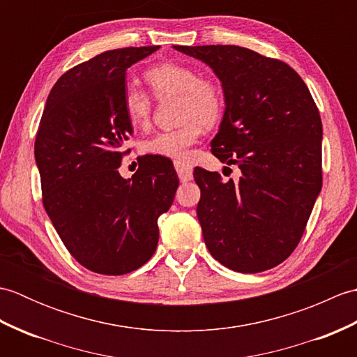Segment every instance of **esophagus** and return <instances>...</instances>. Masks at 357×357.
Instances as JSON below:
<instances>
[{
	"label": "esophagus",
	"instance_id": "obj_1",
	"mask_svg": "<svg viewBox=\"0 0 357 357\" xmlns=\"http://www.w3.org/2000/svg\"><path fill=\"white\" fill-rule=\"evenodd\" d=\"M174 169H176L178 176L181 179V183H187L193 178V169L192 165L184 161H174Z\"/></svg>",
	"mask_w": 357,
	"mask_h": 357
}]
</instances>
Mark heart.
Instances as JSON below:
<instances>
[{
	"label": "heart",
	"mask_w": 357,
	"mask_h": 357,
	"mask_svg": "<svg viewBox=\"0 0 357 357\" xmlns=\"http://www.w3.org/2000/svg\"><path fill=\"white\" fill-rule=\"evenodd\" d=\"M150 93L156 100L178 96L179 121L184 123L173 130L159 132L142 144L147 155L185 159L188 150L199 139L204 127L215 126L222 116L224 95L213 79L202 78L193 67L181 63H162L144 73ZM123 105L128 123L144 128L150 123L151 98L135 87H127Z\"/></svg>",
	"instance_id": "heart-1"
}]
</instances>
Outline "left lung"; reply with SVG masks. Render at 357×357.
<instances>
[{"label":"left lung","mask_w":357,"mask_h":357,"mask_svg":"<svg viewBox=\"0 0 357 357\" xmlns=\"http://www.w3.org/2000/svg\"><path fill=\"white\" fill-rule=\"evenodd\" d=\"M210 66L225 112L211 151L239 167V181L196 167L198 219L210 255L259 273L298 247L322 187V121L290 66L239 45H173ZM229 169V167H225Z\"/></svg>","instance_id":"obj_1"}]
</instances>
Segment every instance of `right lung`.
<instances>
[{"instance_id": "1", "label": "right lung", "mask_w": 357, "mask_h": 357, "mask_svg": "<svg viewBox=\"0 0 357 357\" xmlns=\"http://www.w3.org/2000/svg\"><path fill=\"white\" fill-rule=\"evenodd\" d=\"M158 49H115L72 67L50 90L38 127L44 208L69 253L100 275H126L153 256L158 218L179 185L173 164L158 156H144L128 179L118 172L133 132L126 70Z\"/></svg>"}]
</instances>
